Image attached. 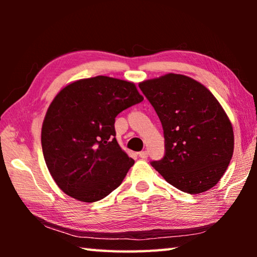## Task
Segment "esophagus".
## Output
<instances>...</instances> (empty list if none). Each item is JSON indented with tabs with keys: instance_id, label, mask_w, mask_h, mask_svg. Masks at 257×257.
I'll list each match as a JSON object with an SVG mask.
<instances>
[{
	"instance_id": "obj_1",
	"label": "esophagus",
	"mask_w": 257,
	"mask_h": 257,
	"mask_svg": "<svg viewBox=\"0 0 257 257\" xmlns=\"http://www.w3.org/2000/svg\"><path fill=\"white\" fill-rule=\"evenodd\" d=\"M138 155L141 159L145 160V159H147V156H149V153H147V151H142V152H139Z\"/></svg>"
}]
</instances>
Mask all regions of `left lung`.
Segmentation results:
<instances>
[{"label": "left lung", "mask_w": 257, "mask_h": 257, "mask_svg": "<svg viewBox=\"0 0 257 257\" xmlns=\"http://www.w3.org/2000/svg\"><path fill=\"white\" fill-rule=\"evenodd\" d=\"M139 88L164 134L165 154L152 167L187 194L214 187L233 154L232 125L217 99L201 82L176 73L143 81Z\"/></svg>", "instance_id": "1"}]
</instances>
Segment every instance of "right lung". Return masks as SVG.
Returning <instances> with one entry per match:
<instances>
[{"instance_id":"1","label":"right lung","mask_w":257,"mask_h":257,"mask_svg":"<svg viewBox=\"0 0 257 257\" xmlns=\"http://www.w3.org/2000/svg\"><path fill=\"white\" fill-rule=\"evenodd\" d=\"M143 99L133 82L106 76L60 90L42 127L43 155L60 189L93 203L118 188L135 161L116 142L115 116Z\"/></svg>"}]
</instances>
